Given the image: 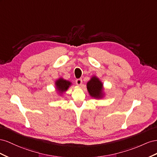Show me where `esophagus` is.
Segmentation results:
<instances>
[{
	"label": "esophagus",
	"instance_id": "esophagus-1",
	"mask_svg": "<svg viewBox=\"0 0 157 157\" xmlns=\"http://www.w3.org/2000/svg\"><path fill=\"white\" fill-rule=\"evenodd\" d=\"M75 83L78 85V86H81L82 83V79H77L75 80Z\"/></svg>",
	"mask_w": 157,
	"mask_h": 157
}]
</instances>
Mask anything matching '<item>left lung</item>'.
<instances>
[{"label":"left lung","mask_w":157,"mask_h":157,"mask_svg":"<svg viewBox=\"0 0 157 157\" xmlns=\"http://www.w3.org/2000/svg\"><path fill=\"white\" fill-rule=\"evenodd\" d=\"M87 90L91 96L95 98H100L102 96V84L99 79L93 77L87 84Z\"/></svg>","instance_id":"1"}]
</instances>
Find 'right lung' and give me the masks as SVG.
Here are the masks:
<instances>
[{
    "mask_svg": "<svg viewBox=\"0 0 157 157\" xmlns=\"http://www.w3.org/2000/svg\"><path fill=\"white\" fill-rule=\"evenodd\" d=\"M70 82L66 81V80H64L63 79H59V80H57L56 82V88L60 92H63L66 91L69 86H70Z\"/></svg>",
    "mask_w": 157,
    "mask_h": 157,
    "instance_id": "obj_1",
    "label": "right lung"
}]
</instances>
